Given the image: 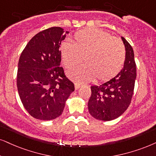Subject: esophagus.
Wrapping results in <instances>:
<instances>
[{"instance_id": "1", "label": "esophagus", "mask_w": 156, "mask_h": 156, "mask_svg": "<svg viewBox=\"0 0 156 156\" xmlns=\"http://www.w3.org/2000/svg\"><path fill=\"white\" fill-rule=\"evenodd\" d=\"M80 86H81V84L78 83H75V88H76V90L78 89V88H79Z\"/></svg>"}]
</instances>
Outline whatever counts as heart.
Masks as SVG:
<instances>
[{
  "mask_svg": "<svg viewBox=\"0 0 156 156\" xmlns=\"http://www.w3.org/2000/svg\"><path fill=\"white\" fill-rule=\"evenodd\" d=\"M61 58L67 69L72 70L81 63L86 65L70 73L79 81L94 79L107 81L122 70L126 50L121 39L98 29H86L75 34L73 44L63 42L60 46Z\"/></svg>",
  "mask_w": 156,
  "mask_h": 156,
  "instance_id": "1",
  "label": "heart"
}]
</instances>
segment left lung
<instances>
[{
  "instance_id": "1",
  "label": "left lung",
  "mask_w": 156,
  "mask_h": 156,
  "mask_svg": "<svg viewBox=\"0 0 156 156\" xmlns=\"http://www.w3.org/2000/svg\"><path fill=\"white\" fill-rule=\"evenodd\" d=\"M122 39L126 50L123 68L109 81L90 86L88 111L96 119L110 121L116 119L127 110L131 103L136 78V63L133 47L124 37Z\"/></svg>"
}]
</instances>
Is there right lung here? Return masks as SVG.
<instances>
[{"label":"right lung","instance_id":"add662e5","mask_svg":"<svg viewBox=\"0 0 156 156\" xmlns=\"http://www.w3.org/2000/svg\"><path fill=\"white\" fill-rule=\"evenodd\" d=\"M68 31L51 27L31 39L18 64L17 88L23 106L35 119L51 120L63 112L74 83L60 66V45Z\"/></svg>","mask_w":156,"mask_h":156}]
</instances>
